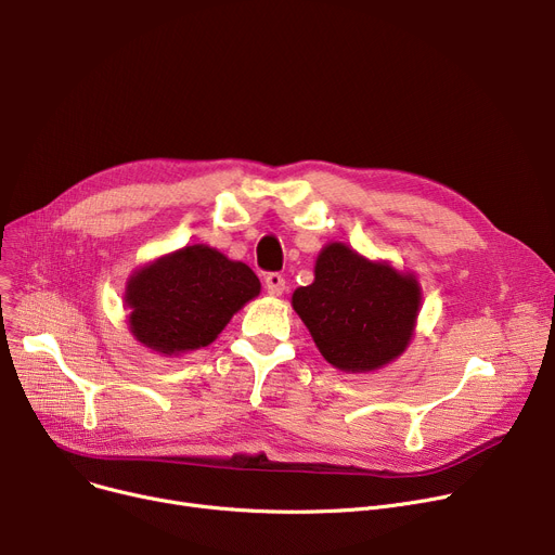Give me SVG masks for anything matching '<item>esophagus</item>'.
<instances>
[{
    "label": "esophagus",
    "instance_id": "34e87169",
    "mask_svg": "<svg viewBox=\"0 0 555 555\" xmlns=\"http://www.w3.org/2000/svg\"><path fill=\"white\" fill-rule=\"evenodd\" d=\"M266 289H268V294H272V297H279V294H283V289H285V276L279 272H268Z\"/></svg>",
    "mask_w": 555,
    "mask_h": 555
}]
</instances>
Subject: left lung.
<instances>
[{
  "mask_svg": "<svg viewBox=\"0 0 555 555\" xmlns=\"http://www.w3.org/2000/svg\"><path fill=\"white\" fill-rule=\"evenodd\" d=\"M292 306L332 365L348 373L377 371L411 341L420 285L332 243L317 258L314 283L294 292Z\"/></svg>",
  "mask_w": 555,
  "mask_h": 555,
  "instance_id": "left-lung-1",
  "label": "left lung"
}]
</instances>
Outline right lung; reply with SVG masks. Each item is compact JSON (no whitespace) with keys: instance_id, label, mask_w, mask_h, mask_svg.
<instances>
[{"instance_id":"obj_1","label":"right lung","mask_w":555,"mask_h":555,"mask_svg":"<svg viewBox=\"0 0 555 555\" xmlns=\"http://www.w3.org/2000/svg\"><path fill=\"white\" fill-rule=\"evenodd\" d=\"M261 292L256 274L220 251L192 245L135 272L127 285L129 323L163 354L209 346L234 312Z\"/></svg>"}]
</instances>
